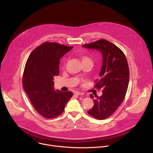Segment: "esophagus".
<instances>
[{"label":"esophagus","mask_w":153,"mask_h":153,"mask_svg":"<svg viewBox=\"0 0 153 153\" xmlns=\"http://www.w3.org/2000/svg\"><path fill=\"white\" fill-rule=\"evenodd\" d=\"M75 94H76V95H82V94H83V93H82V92L76 91V92H75Z\"/></svg>","instance_id":"1"}]
</instances>
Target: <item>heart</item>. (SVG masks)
Masks as SVG:
<instances>
[{
    "label": "heart",
    "mask_w": 153,
    "mask_h": 153,
    "mask_svg": "<svg viewBox=\"0 0 153 153\" xmlns=\"http://www.w3.org/2000/svg\"><path fill=\"white\" fill-rule=\"evenodd\" d=\"M80 59H81L83 63H93V60H92L91 58L90 57L88 56L82 55V56H80Z\"/></svg>",
    "instance_id": "1"
}]
</instances>
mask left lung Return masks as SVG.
<instances>
[{
    "label": "left lung",
    "mask_w": 153,
    "mask_h": 153,
    "mask_svg": "<svg viewBox=\"0 0 153 153\" xmlns=\"http://www.w3.org/2000/svg\"><path fill=\"white\" fill-rule=\"evenodd\" d=\"M83 47L100 51L103 56L100 78L95 80V87L102 90V95L93 99L94 106L88 113L98 120L112 115L125 99L129 79L127 59L123 52L116 45L105 39L83 45Z\"/></svg>",
    "instance_id": "obj_1"
}]
</instances>
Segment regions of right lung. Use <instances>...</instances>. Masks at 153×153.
<instances>
[{
	"label": "right lung",
	"instance_id": "obj_1",
	"mask_svg": "<svg viewBox=\"0 0 153 153\" xmlns=\"http://www.w3.org/2000/svg\"><path fill=\"white\" fill-rule=\"evenodd\" d=\"M73 47L44 42L36 48L27 61L22 84L36 111L46 119L60 116L73 96L71 91L54 90V77L59 74L60 60Z\"/></svg>",
	"mask_w": 153,
	"mask_h": 153
}]
</instances>
